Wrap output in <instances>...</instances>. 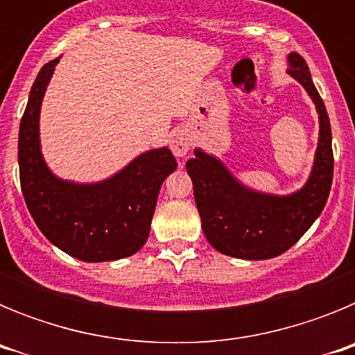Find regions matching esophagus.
<instances>
[{"label":"esophagus","mask_w":355,"mask_h":355,"mask_svg":"<svg viewBox=\"0 0 355 355\" xmlns=\"http://www.w3.org/2000/svg\"><path fill=\"white\" fill-rule=\"evenodd\" d=\"M171 149L172 153H174V156H178V158L187 156L188 149H190V139H188V135L183 133V131L175 133L171 139Z\"/></svg>","instance_id":"1"}]
</instances>
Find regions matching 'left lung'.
Returning <instances> with one entry per match:
<instances>
[{
    "label": "left lung",
    "mask_w": 355,
    "mask_h": 355,
    "mask_svg": "<svg viewBox=\"0 0 355 355\" xmlns=\"http://www.w3.org/2000/svg\"><path fill=\"white\" fill-rule=\"evenodd\" d=\"M286 72L299 81L318 114V146L306 183L286 196L241 183L216 156L196 147L187 162L202 231L209 245L238 259H270L286 252L311 227L327 202L332 184V135L327 110L306 60L290 53Z\"/></svg>",
    "instance_id": "left-lung-1"
}]
</instances>
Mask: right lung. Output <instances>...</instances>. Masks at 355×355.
<instances>
[{
	"label": "right lung",
	"mask_w": 355,
	"mask_h": 355,
	"mask_svg": "<svg viewBox=\"0 0 355 355\" xmlns=\"http://www.w3.org/2000/svg\"><path fill=\"white\" fill-rule=\"evenodd\" d=\"M60 58L40 69L19 126L21 190L37 227L81 261H115L147 241L159 188L178 162L168 147L149 149L96 183L62 180L42 156L40 106Z\"/></svg>",
	"instance_id": "1"
}]
</instances>
